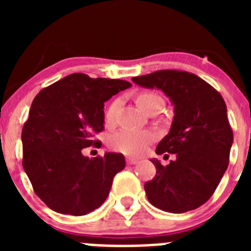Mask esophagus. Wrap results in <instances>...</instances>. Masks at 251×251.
<instances>
[{"mask_svg": "<svg viewBox=\"0 0 251 251\" xmlns=\"http://www.w3.org/2000/svg\"><path fill=\"white\" fill-rule=\"evenodd\" d=\"M137 162H138V159H136V158H127L128 165H136Z\"/></svg>", "mask_w": 251, "mask_h": 251, "instance_id": "1", "label": "esophagus"}]
</instances>
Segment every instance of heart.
Returning a JSON list of instances; mask_svg holds the SVG:
<instances>
[{"label": "heart", "mask_w": 251, "mask_h": 251, "mask_svg": "<svg viewBox=\"0 0 251 251\" xmlns=\"http://www.w3.org/2000/svg\"><path fill=\"white\" fill-rule=\"evenodd\" d=\"M137 101L142 109L150 112L154 106H163V99L156 93H141L137 98ZM121 98H115L108 104L104 110V123L108 127H112L117 123L118 119ZM154 139V134L150 130H130L121 129L113 133L109 137V147L118 153H123L127 156H139L145 152L151 142Z\"/></svg>", "instance_id": "obj_1"}]
</instances>
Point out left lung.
I'll use <instances>...</instances> for the list:
<instances>
[{
  "instance_id": "1",
  "label": "left lung",
  "mask_w": 251,
  "mask_h": 251,
  "mask_svg": "<svg viewBox=\"0 0 251 251\" xmlns=\"http://www.w3.org/2000/svg\"><path fill=\"white\" fill-rule=\"evenodd\" d=\"M132 80L158 88L175 105L172 127L156 153H172L176 159L167 166L152 159L157 172L145 183L148 201L172 214L200 207L229 166L232 129L224 98L201 77L183 70H157Z\"/></svg>"
}]
</instances>
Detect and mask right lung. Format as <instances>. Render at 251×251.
Segmentation results:
<instances>
[{
	"label": "right lung",
	"mask_w": 251,
	"mask_h": 251,
	"mask_svg": "<svg viewBox=\"0 0 251 251\" xmlns=\"http://www.w3.org/2000/svg\"><path fill=\"white\" fill-rule=\"evenodd\" d=\"M132 84L119 79L70 74L40 90L22 128V166L35 194L54 211L80 215L105 201L113 178L126 166L122 153L94 158L83 148L104 129V101Z\"/></svg>",
	"instance_id": "1"
}]
</instances>
